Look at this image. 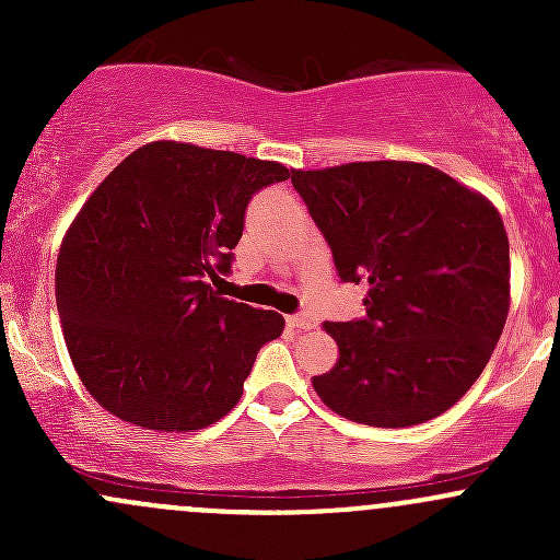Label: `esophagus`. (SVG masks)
Masks as SVG:
<instances>
[{
	"mask_svg": "<svg viewBox=\"0 0 560 560\" xmlns=\"http://www.w3.org/2000/svg\"><path fill=\"white\" fill-rule=\"evenodd\" d=\"M287 322H290L292 327H298V330H312V327L316 325V322L308 314H295V316H290Z\"/></svg>",
	"mask_w": 560,
	"mask_h": 560,
	"instance_id": "34e87169",
	"label": "esophagus"
}]
</instances>
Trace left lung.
<instances>
[{
  "mask_svg": "<svg viewBox=\"0 0 560 560\" xmlns=\"http://www.w3.org/2000/svg\"><path fill=\"white\" fill-rule=\"evenodd\" d=\"M365 316L325 322L338 360L312 385L352 422L409 428L444 415L488 365L510 314V238L482 191L422 162L292 171Z\"/></svg>",
  "mask_w": 560,
  "mask_h": 560,
  "instance_id": "8db88e82",
  "label": "left lung"
}]
</instances>
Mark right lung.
<instances>
[{
    "mask_svg": "<svg viewBox=\"0 0 560 560\" xmlns=\"http://www.w3.org/2000/svg\"><path fill=\"white\" fill-rule=\"evenodd\" d=\"M281 162L154 140L89 195L61 238L56 308L83 387L129 425L189 433L241 400L259 347L284 316L228 301L254 191Z\"/></svg>",
    "mask_w": 560,
    "mask_h": 560,
    "instance_id": "add662e5",
    "label": "right lung"
}]
</instances>
